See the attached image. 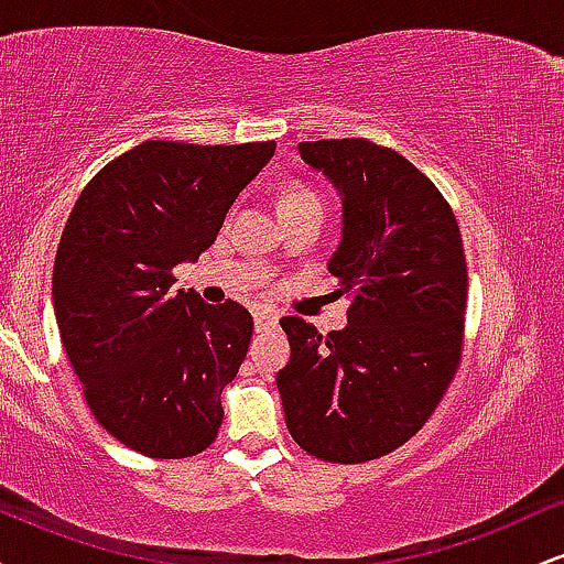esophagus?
Listing matches in <instances>:
<instances>
[{"label": "esophagus", "instance_id": "obj_1", "mask_svg": "<svg viewBox=\"0 0 564 564\" xmlns=\"http://www.w3.org/2000/svg\"><path fill=\"white\" fill-rule=\"evenodd\" d=\"M278 326V315L273 310H254V328L257 332H268Z\"/></svg>", "mask_w": 564, "mask_h": 564}]
</instances>
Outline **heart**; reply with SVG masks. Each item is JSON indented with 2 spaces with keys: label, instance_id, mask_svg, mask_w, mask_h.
<instances>
[{
  "label": "heart",
  "instance_id": "obj_1",
  "mask_svg": "<svg viewBox=\"0 0 564 564\" xmlns=\"http://www.w3.org/2000/svg\"><path fill=\"white\" fill-rule=\"evenodd\" d=\"M300 206H323V198L313 191V187L291 185L281 196V209H300Z\"/></svg>",
  "mask_w": 564,
  "mask_h": 564
}]
</instances>
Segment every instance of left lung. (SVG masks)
I'll return each instance as SVG.
<instances>
[{
	"label": "left lung",
	"mask_w": 564,
	"mask_h": 564,
	"mask_svg": "<svg viewBox=\"0 0 564 564\" xmlns=\"http://www.w3.org/2000/svg\"><path fill=\"white\" fill-rule=\"evenodd\" d=\"M300 156L341 196L328 273L336 294L349 296V323L323 336L286 315L291 358L278 392L291 437L310 456L371 462L422 430L462 360V230L435 183L392 148L315 140L300 142Z\"/></svg>",
	"instance_id": "obj_1"
}]
</instances>
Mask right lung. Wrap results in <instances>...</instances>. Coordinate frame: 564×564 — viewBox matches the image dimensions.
<instances>
[{
  "mask_svg": "<svg viewBox=\"0 0 564 564\" xmlns=\"http://www.w3.org/2000/svg\"><path fill=\"white\" fill-rule=\"evenodd\" d=\"M275 142L145 140L89 180L53 270L63 347L97 424L151 458L215 443L225 384L254 321L238 302L172 289V270L215 243L225 215Z\"/></svg>",
  "mask_w": 564,
  "mask_h": 564,
  "instance_id": "add662e5",
  "label": "right lung"
}]
</instances>
